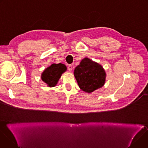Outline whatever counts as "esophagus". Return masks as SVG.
Segmentation results:
<instances>
[{"mask_svg": "<svg viewBox=\"0 0 148 148\" xmlns=\"http://www.w3.org/2000/svg\"><path fill=\"white\" fill-rule=\"evenodd\" d=\"M68 69L70 71H71L73 70V66L71 64H70L68 66Z\"/></svg>", "mask_w": 148, "mask_h": 148, "instance_id": "obj_1", "label": "esophagus"}]
</instances>
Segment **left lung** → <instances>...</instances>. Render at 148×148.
I'll list each match as a JSON object with an SVG mask.
<instances>
[{"instance_id":"obj_1","label":"left lung","mask_w":148,"mask_h":148,"mask_svg":"<svg viewBox=\"0 0 148 148\" xmlns=\"http://www.w3.org/2000/svg\"><path fill=\"white\" fill-rule=\"evenodd\" d=\"M74 74L79 87L88 93L102 87L106 78L102 67L88 58L82 60Z\"/></svg>"}]
</instances>
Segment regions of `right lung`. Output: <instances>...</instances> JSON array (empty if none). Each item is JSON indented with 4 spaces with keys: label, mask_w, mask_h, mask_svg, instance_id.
<instances>
[{
    "label": "right lung",
    "mask_w": 148,
    "mask_h": 148,
    "mask_svg": "<svg viewBox=\"0 0 148 148\" xmlns=\"http://www.w3.org/2000/svg\"><path fill=\"white\" fill-rule=\"evenodd\" d=\"M67 70L66 66L59 63V64H53L50 67L45 69L41 74V79L47 85L53 87L56 86L61 74Z\"/></svg>",
    "instance_id": "obj_1"
}]
</instances>
